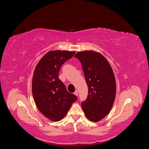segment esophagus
Here are the masks:
<instances>
[{
    "label": "esophagus",
    "mask_w": 149,
    "mask_h": 149,
    "mask_svg": "<svg viewBox=\"0 0 149 149\" xmlns=\"http://www.w3.org/2000/svg\"><path fill=\"white\" fill-rule=\"evenodd\" d=\"M74 95H76V96H78V91H75V92L74 93Z\"/></svg>",
    "instance_id": "1"
}]
</instances>
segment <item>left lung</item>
Returning <instances> with one entry per match:
<instances>
[{"label": "left lung", "mask_w": 149, "mask_h": 149, "mask_svg": "<svg viewBox=\"0 0 149 149\" xmlns=\"http://www.w3.org/2000/svg\"><path fill=\"white\" fill-rule=\"evenodd\" d=\"M82 65L88 87L87 100L81 103L86 118L98 122L109 113L115 100L116 83L109 63L100 53L83 51L74 55Z\"/></svg>", "instance_id": "1"}]
</instances>
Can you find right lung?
I'll list each match as a JSON object with an SVG mask.
<instances>
[{
  "label": "right lung",
  "instance_id": "1",
  "mask_svg": "<svg viewBox=\"0 0 149 149\" xmlns=\"http://www.w3.org/2000/svg\"><path fill=\"white\" fill-rule=\"evenodd\" d=\"M75 52L49 51L36 66L32 78V94L40 112L52 121H59L68 113L77 97L67 91L58 78L61 65Z\"/></svg>",
  "mask_w": 149,
  "mask_h": 149
}]
</instances>
